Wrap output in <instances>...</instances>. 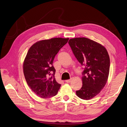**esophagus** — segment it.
<instances>
[{
    "mask_svg": "<svg viewBox=\"0 0 127 127\" xmlns=\"http://www.w3.org/2000/svg\"><path fill=\"white\" fill-rule=\"evenodd\" d=\"M71 80H72L71 79H69V80H65V82L67 83H69L71 81Z\"/></svg>",
    "mask_w": 127,
    "mask_h": 127,
    "instance_id": "obj_1",
    "label": "esophagus"
}]
</instances>
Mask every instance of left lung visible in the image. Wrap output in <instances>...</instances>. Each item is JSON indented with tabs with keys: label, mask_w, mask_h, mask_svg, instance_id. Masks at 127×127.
I'll use <instances>...</instances> for the list:
<instances>
[{
	"label": "left lung",
	"mask_w": 127,
	"mask_h": 127,
	"mask_svg": "<svg viewBox=\"0 0 127 127\" xmlns=\"http://www.w3.org/2000/svg\"><path fill=\"white\" fill-rule=\"evenodd\" d=\"M68 44L84 66L83 86L76 94L81 99L89 100L99 94L106 83L110 69L108 53L102 45L85 37L71 38Z\"/></svg>",
	"instance_id": "left-lung-1"
}]
</instances>
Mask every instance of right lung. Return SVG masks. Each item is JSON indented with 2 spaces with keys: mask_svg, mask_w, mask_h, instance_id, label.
<instances>
[{
  "mask_svg": "<svg viewBox=\"0 0 127 127\" xmlns=\"http://www.w3.org/2000/svg\"><path fill=\"white\" fill-rule=\"evenodd\" d=\"M68 38H53L37 42L30 48L24 59L23 72L28 86L42 98L54 96L61 84L55 78L53 60Z\"/></svg>",
  "mask_w": 127,
  "mask_h": 127,
  "instance_id": "add662e5",
  "label": "right lung"
}]
</instances>
